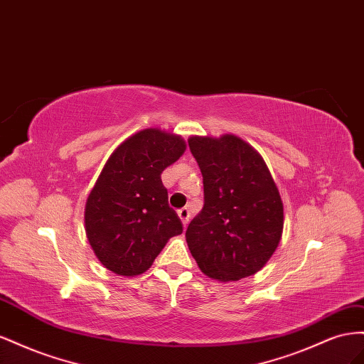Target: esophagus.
I'll use <instances>...</instances> for the list:
<instances>
[{
  "label": "esophagus",
  "mask_w": 364,
  "mask_h": 364,
  "mask_svg": "<svg viewBox=\"0 0 364 364\" xmlns=\"http://www.w3.org/2000/svg\"><path fill=\"white\" fill-rule=\"evenodd\" d=\"M176 213H178V218L181 220V223H183V225H184V227L189 224L191 213H189V210H188V209H186V207H183V209H180V210L176 212Z\"/></svg>",
  "instance_id": "obj_1"
}]
</instances>
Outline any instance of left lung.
I'll return each instance as SVG.
<instances>
[{
    "label": "left lung",
    "instance_id": "1",
    "mask_svg": "<svg viewBox=\"0 0 364 364\" xmlns=\"http://www.w3.org/2000/svg\"><path fill=\"white\" fill-rule=\"evenodd\" d=\"M188 141L204 184L203 210L186 230L193 259L220 282L257 273L284 230V204L264 159L233 134Z\"/></svg>",
    "mask_w": 364,
    "mask_h": 364
}]
</instances>
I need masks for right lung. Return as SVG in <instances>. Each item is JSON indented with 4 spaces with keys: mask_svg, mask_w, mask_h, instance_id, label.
Here are the masks:
<instances>
[{
    "mask_svg": "<svg viewBox=\"0 0 364 364\" xmlns=\"http://www.w3.org/2000/svg\"><path fill=\"white\" fill-rule=\"evenodd\" d=\"M186 151L181 136L141 129L114 149L85 204V232L102 265L119 276L146 272L183 224L161 172Z\"/></svg>",
    "mask_w": 364,
    "mask_h": 364,
    "instance_id": "1",
    "label": "right lung"
}]
</instances>
